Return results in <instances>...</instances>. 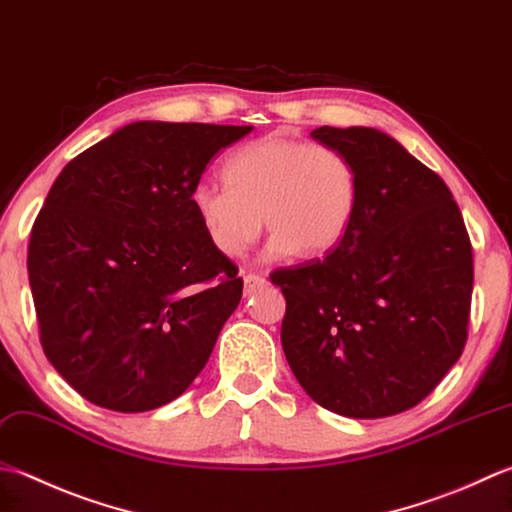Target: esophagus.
<instances>
[{"instance_id":"obj_1","label":"esophagus","mask_w":512,"mask_h":512,"mask_svg":"<svg viewBox=\"0 0 512 512\" xmlns=\"http://www.w3.org/2000/svg\"><path fill=\"white\" fill-rule=\"evenodd\" d=\"M264 284H266V279L262 275H255V273L244 275V293L246 295H253L255 290H259Z\"/></svg>"}]
</instances>
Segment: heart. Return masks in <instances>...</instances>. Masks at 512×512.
<instances>
[{"label":"heart","instance_id":"heart-1","mask_svg":"<svg viewBox=\"0 0 512 512\" xmlns=\"http://www.w3.org/2000/svg\"><path fill=\"white\" fill-rule=\"evenodd\" d=\"M224 177L228 188L197 184L190 195L208 242L224 257L244 255L259 237L262 219L273 233V257H324L353 226L357 170L335 148L270 133L237 148Z\"/></svg>","mask_w":512,"mask_h":512}]
</instances>
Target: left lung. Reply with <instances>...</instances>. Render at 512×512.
I'll return each mask as SVG.
<instances>
[{
	"label": "left lung",
	"mask_w": 512,
	"mask_h": 512,
	"mask_svg": "<svg viewBox=\"0 0 512 512\" xmlns=\"http://www.w3.org/2000/svg\"><path fill=\"white\" fill-rule=\"evenodd\" d=\"M350 159L357 213L324 259L282 268V346L306 393L330 413L377 419L435 390L462 355L473 246L444 179L382 130L315 128Z\"/></svg>",
	"instance_id": "8db88e82"
}]
</instances>
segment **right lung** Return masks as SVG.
Instances as JSON below:
<instances>
[{
	"label": "right lung",
	"mask_w": 512,
	"mask_h": 512,
	"mask_svg": "<svg viewBox=\"0 0 512 512\" xmlns=\"http://www.w3.org/2000/svg\"><path fill=\"white\" fill-rule=\"evenodd\" d=\"M250 130L135 122L55 179L30 230L28 282L48 362L88 402L144 413L202 373L244 282L190 195Z\"/></svg>",
	"instance_id": "add662e5"
}]
</instances>
